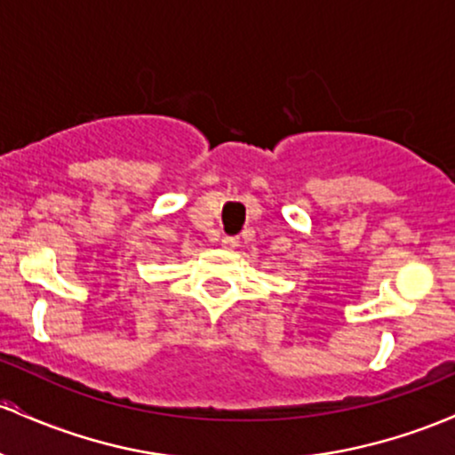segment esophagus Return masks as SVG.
Listing matches in <instances>:
<instances>
[{
  "label": "esophagus",
  "instance_id": "34e87169",
  "mask_svg": "<svg viewBox=\"0 0 455 455\" xmlns=\"http://www.w3.org/2000/svg\"><path fill=\"white\" fill-rule=\"evenodd\" d=\"M236 244H238V241L234 236H223L221 238V247L228 249V251H232V249L236 247Z\"/></svg>",
  "mask_w": 455,
  "mask_h": 455
}]
</instances>
